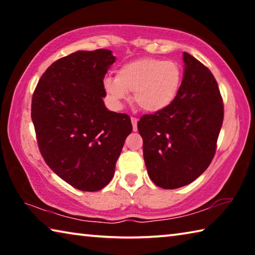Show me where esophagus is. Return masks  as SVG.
Returning <instances> with one entry per match:
<instances>
[{
	"mask_svg": "<svg viewBox=\"0 0 255 255\" xmlns=\"http://www.w3.org/2000/svg\"><path fill=\"white\" fill-rule=\"evenodd\" d=\"M137 122H138V119H137V118H135V117H131V124H132V129H133V131H136V130H137Z\"/></svg>",
	"mask_w": 255,
	"mask_h": 255,
	"instance_id": "1",
	"label": "esophagus"
}]
</instances>
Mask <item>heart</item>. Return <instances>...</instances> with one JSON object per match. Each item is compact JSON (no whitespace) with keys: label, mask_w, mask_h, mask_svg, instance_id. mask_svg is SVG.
<instances>
[{"label":"heart","mask_w":255,"mask_h":255,"mask_svg":"<svg viewBox=\"0 0 255 255\" xmlns=\"http://www.w3.org/2000/svg\"><path fill=\"white\" fill-rule=\"evenodd\" d=\"M182 83V70L174 60L145 57L128 62L106 76L103 90L108 100L119 108L133 92V101L146 112H159L171 106Z\"/></svg>","instance_id":"1"}]
</instances>
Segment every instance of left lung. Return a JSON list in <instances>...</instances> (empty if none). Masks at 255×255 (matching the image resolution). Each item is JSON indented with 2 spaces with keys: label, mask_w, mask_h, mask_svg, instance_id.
Segmentation results:
<instances>
[{
  "label": "left lung",
  "mask_w": 255,
  "mask_h": 255,
  "mask_svg": "<svg viewBox=\"0 0 255 255\" xmlns=\"http://www.w3.org/2000/svg\"><path fill=\"white\" fill-rule=\"evenodd\" d=\"M183 62V80L173 103L137 123L148 176L163 189L184 187L204 173L214 158L224 119L214 75L188 53Z\"/></svg>",
  "instance_id": "obj_1"
}]
</instances>
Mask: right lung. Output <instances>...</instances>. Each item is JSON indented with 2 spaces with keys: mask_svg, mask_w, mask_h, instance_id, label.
I'll list each match as a JSON object with an SVG mask.
<instances>
[{
  "mask_svg": "<svg viewBox=\"0 0 255 255\" xmlns=\"http://www.w3.org/2000/svg\"><path fill=\"white\" fill-rule=\"evenodd\" d=\"M111 50H79L56 60L34 90L31 118L40 153L60 179L82 191H98L115 174L130 117L108 110L103 79Z\"/></svg>",
  "mask_w": 255,
  "mask_h": 255,
  "instance_id": "obj_1",
  "label": "right lung"
}]
</instances>
